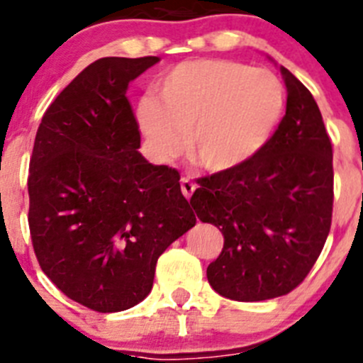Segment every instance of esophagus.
<instances>
[{"instance_id":"esophagus-1","label":"esophagus","mask_w":363,"mask_h":363,"mask_svg":"<svg viewBox=\"0 0 363 363\" xmlns=\"http://www.w3.org/2000/svg\"><path fill=\"white\" fill-rule=\"evenodd\" d=\"M195 188H196V186L193 184V182L189 181L188 177L181 179V191H182V195H184L188 200L191 199V195L195 193Z\"/></svg>"}]
</instances>
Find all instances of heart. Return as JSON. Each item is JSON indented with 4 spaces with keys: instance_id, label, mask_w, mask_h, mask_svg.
<instances>
[{
    "instance_id": "heart-1",
    "label": "heart",
    "mask_w": 363,
    "mask_h": 363,
    "mask_svg": "<svg viewBox=\"0 0 363 363\" xmlns=\"http://www.w3.org/2000/svg\"><path fill=\"white\" fill-rule=\"evenodd\" d=\"M284 111V89L272 72L226 60L177 65L138 104L137 117L152 151L170 160L188 135L193 163L228 172L250 161L272 137Z\"/></svg>"
}]
</instances>
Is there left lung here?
<instances>
[{"mask_svg":"<svg viewBox=\"0 0 363 363\" xmlns=\"http://www.w3.org/2000/svg\"><path fill=\"white\" fill-rule=\"evenodd\" d=\"M286 113L262 151L199 179L191 205L225 237L207 267L219 295L239 302L295 290L316 263L332 225V142L311 91L284 67Z\"/></svg>","mask_w":363,"mask_h":363,"instance_id":"obj_1","label":"left lung"}]
</instances>
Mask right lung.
Masks as SVG:
<instances>
[{
  "label": "right lung",
  "instance_id": "add662e5",
  "mask_svg": "<svg viewBox=\"0 0 363 363\" xmlns=\"http://www.w3.org/2000/svg\"><path fill=\"white\" fill-rule=\"evenodd\" d=\"M160 57H101L57 94L29 161L28 223L45 276L98 313L149 295L156 262L196 223L179 172L149 163L126 96Z\"/></svg>",
  "mask_w": 363,
  "mask_h": 363
}]
</instances>
